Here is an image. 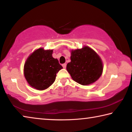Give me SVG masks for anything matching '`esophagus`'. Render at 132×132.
I'll use <instances>...</instances> for the list:
<instances>
[{
  "mask_svg": "<svg viewBox=\"0 0 132 132\" xmlns=\"http://www.w3.org/2000/svg\"><path fill=\"white\" fill-rule=\"evenodd\" d=\"M62 66H63V68L64 69H65L66 68V63H64V64H62Z\"/></svg>",
  "mask_w": 132,
  "mask_h": 132,
  "instance_id": "obj_1",
  "label": "esophagus"
}]
</instances>
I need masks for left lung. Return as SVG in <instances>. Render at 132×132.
<instances>
[{"label":"left lung","mask_w":132,"mask_h":132,"mask_svg":"<svg viewBox=\"0 0 132 132\" xmlns=\"http://www.w3.org/2000/svg\"><path fill=\"white\" fill-rule=\"evenodd\" d=\"M70 60L66 69L72 79L80 84H93L102 75L103 63L101 57L89 46L71 50Z\"/></svg>","instance_id":"obj_1"}]
</instances>
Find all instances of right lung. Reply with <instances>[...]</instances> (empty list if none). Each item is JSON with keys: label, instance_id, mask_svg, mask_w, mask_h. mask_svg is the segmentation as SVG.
I'll return each instance as SVG.
<instances>
[{"label": "right lung", "instance_id": "obj_1", "mask_svg": "<svg viewBox=\"0 0 132 132\" xmlns=\"http://www.w3.org/2000/svg\"><path fill=\"white\" fill-rule=\"evenodd\" d=\"M52 50L40 48L27 57L24 66V75L32 87L38 90L48 88L54 82L56 73L63 69L52 56Z\"/></svg>", "mask_w": 132, "mask_h": 132}]
</instances>
